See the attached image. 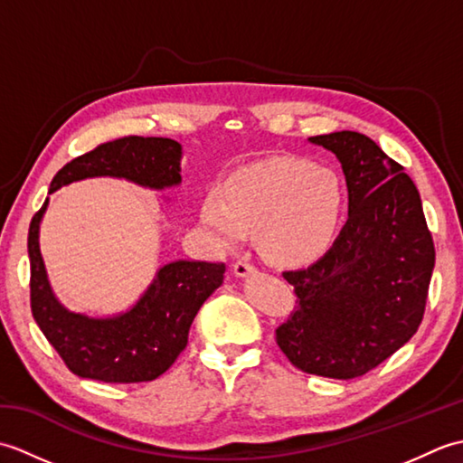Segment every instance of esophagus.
Instances as JSON below:
<instances>
[{
    "label": "esophagus",
    "instance_id": "1",
    "mask_svg": "<svg viewBox=\"0 0 463 463\" xmlns=\"http://www.w3.org/2000/svg\"><path fill=\"white\" fill-rule=\"evenodd\" d=\"M232 270H234V274H237V277H247V274L254 272V267L247 259H239L237 262L232 264Z\"/></svg>",
    "mask_w": 463,
    "mask_h": 463
}]
</instances>
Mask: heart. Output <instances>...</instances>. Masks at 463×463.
<instances>
[{
	"label": "heart",
	"instance_id": "1",
	"mask_svg": "<svg viewBox=\"0 0 463 463\" xmlns=\"http://www.w3.org/2000/svg\"><path fill=\"white\" fill-rule=\"evenodd\" d=\"M342 209V183L328 166L270 159L211 186L201 222L216 247L234 249L259 234L272 262L297 267L330 247Z\"/></svg>",
	"mask_w": 463,
	"mask_h": 463
}]
</instances>
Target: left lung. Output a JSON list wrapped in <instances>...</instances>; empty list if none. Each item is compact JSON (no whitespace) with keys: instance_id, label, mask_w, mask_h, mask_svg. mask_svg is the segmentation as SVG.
<instances>
[{"instance_id":"8db88e82","label":"left lung","mask_w":463,"mask_h":463,"mask_svg":"<svg viewBox=\"0 0 463 463\" xmlns=\"http://www.w3.org/2000/svg\"><path fill=\"white\" fill-rule=\"evenodd\" d=\"M310 141L338 156L350 211L320 260L282 272L297 304L277 344L302 372L352 380L416 334L436 249L414 181L370 137L338 131Z\"/></svg>"}]
</instances>
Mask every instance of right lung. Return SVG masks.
<instances>
[{"instance_id":"1","label":"right lung","mask_w":463,"mask_h":463,"mask_svg":"<svg viewBox=\"0 0 463 463\" xmlns=\"http://www.w3.org/2000/svg\"><path fill=\"white\" fill-rule=\"evenodd\" d=\"M87 176H121L151 189L179 184L181 145L165 137L139 135L101 143L59 169L49 193ZM47 201L33 214L27 234L29 300L39 330L80 378L107 383L159 378L184 350L203 302L222 284L224 262H169L129 312L115 318L83 317L63 308L49 288L37 241Z\"/></svg>"}]
</instances>
